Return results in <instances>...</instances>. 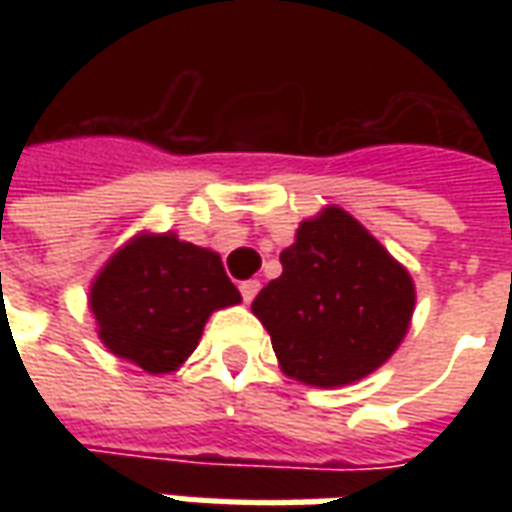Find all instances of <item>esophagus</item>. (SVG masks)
Wrapping results in <instances>:
<instances>
[{"label":"esophagus","instance_id":"esophagus-1","mask_svg":"<svg viewBox=\"0 0 512 512\" xmlns=\"http://www.w3.org/2000/svg\"><path fill=\"white\" fill-rule=\"evenodd\" d=\"M257 290H260V282H257V279H246V282H241V296H244L246 304L255 299Z\"/></svg>","mask_w":512,"mask_h":512}]
</instances>
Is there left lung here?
I'll return each mask as SVG.
<instances>
[{"label": "left lung", "instance_id": "left-lung-1", "mask_svg": "<svg viewBox=\"0 0 512 512\" xmlns=\"http://www.w3.org/2000/svg\"><path fill=\"white\" fill-rule=\"evenodd\" d=\"M279 260L282 274L257 293L252 312L285 376L348 386L400 348L417 304L414 279L351 213L326 205L304 219Z\"/></svg>", "mask_w": 512, "mask_h": 512}]
</instances>
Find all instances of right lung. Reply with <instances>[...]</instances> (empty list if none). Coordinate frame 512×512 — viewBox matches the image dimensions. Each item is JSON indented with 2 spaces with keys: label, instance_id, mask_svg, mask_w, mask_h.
Wrapping results in <instances>:
<instances>
[{
  "label": "right lung",
  "instance_id": "right-lung-1",
  "mask_svg": "<svg viewBox=\"0 0 512 512\" xmlns=\"http://www.w3.org/2000/svg\"><path fill=\"white\" fill-rule=\"evenodd\" d=\"M87 304L109 354L167 376L194 354L213 312L241 304V293L219 252L142 230L95 274Z\"/></svg>",
  "mask_w": 512,
  "mask_h": 512
}]
</instances>
